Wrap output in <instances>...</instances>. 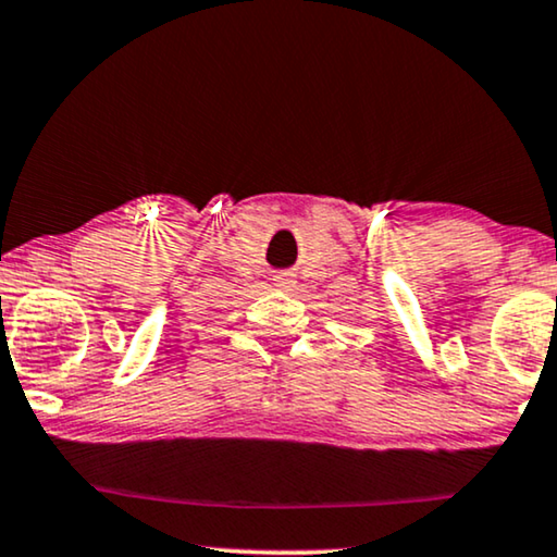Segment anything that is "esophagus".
<instances>
[{
    "mask_svg": "<svg viewBox=\"0 0 557 557\" xmlns=\"http://www.w3.org/2000/svg\"><path fill=\"white\" fill-rule=\"evenodd\" d=\"M295 285H297L295 272H277V275H275V287H280V289H293Z\"/></svg>",
    "mask_w": 557,
    "mask_h": 557,
    "instance_id": "esophagus-1",
    "label": "esophagus"
}]
</instances>
